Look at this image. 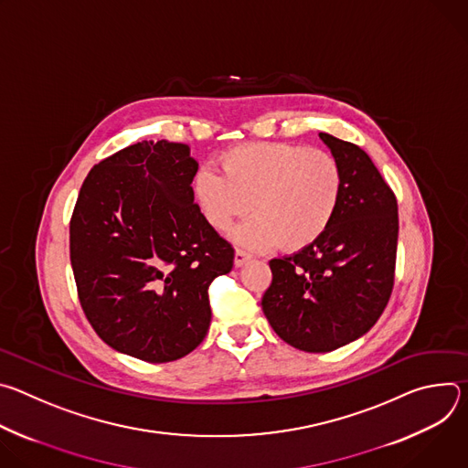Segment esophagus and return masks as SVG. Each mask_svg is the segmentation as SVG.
<instances>
[{
	"label": "esophagus",
	"mask_w": 468,
	"mask_h": 468,
	"mask_svg": "<svg viewBox=\"0 0 468 468\" xmlns=\"http://www.w3.org/2000/svg\"><path fill=\"white\" fill-rule=\"evenodd\" d=\"M250 257H251V255H250L248 251L237 248V250H235V266H242Z\"/></svg>",
	"instance_id": "esophagus-1"
}]
</instances>
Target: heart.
Returning <instances> with one entry per match:
<instances>
[{"label":"heart","mask_w":468,"mask_h":468,"mask_svg":"<svg viewBox=\"0 0 468 468\" xmlns=\"http://www.w3.org/2000/svg\"><path fill=\"white\" fill-rule=\"evenodd\" d=\"M222 174L209 168L194 177V197L207 224L233 231L251 250L280 244L300 251L314 244L335 220L343 197V168L327 152L289 143H251L220 155Z\"/></svg>","instance_id":"1"}]
</instances>
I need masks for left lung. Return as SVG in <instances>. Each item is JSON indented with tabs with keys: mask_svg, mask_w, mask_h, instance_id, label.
Segmentation results:
<instances>
[{
	"mask_svg": "<svg viewBox=\"0 0 468 468\" xmlns=\"http://www.w3.org/2000/svg\"><path fill=\"white\" fill-rule=\"evenodd\" d=\"M343 168L341 206L311 246L272 259L262 311L291 346L337 350L378 322L394 287L398 202L372 159L356 144L320 133Z\"/></svg>",
	"mask_w": 468,
	"mask_h": 468,
	"instance_id": "obj_1",
	"label": "left lung"
}]
</instances>
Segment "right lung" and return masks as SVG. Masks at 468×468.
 Instances as JSON below:
<instances>
[{
    "label": "right lung",
    "instance_id": "1",
    "mask_svg": "<svg viewBox=\"0 0 468 468\" xmlns=\"http://www.w3.org/2000/svg\"><path fill=\"white\" fill-rule=\"evenodd\" d=\"M196 172L186 144L127 146L89 172L70 218L87 320L105 345L148 363L206 339L209 285L233 269V246L194 204Z\"/></svg>",
    "mask_w": 468,
    "mask_h": 468
}]
</instances>
